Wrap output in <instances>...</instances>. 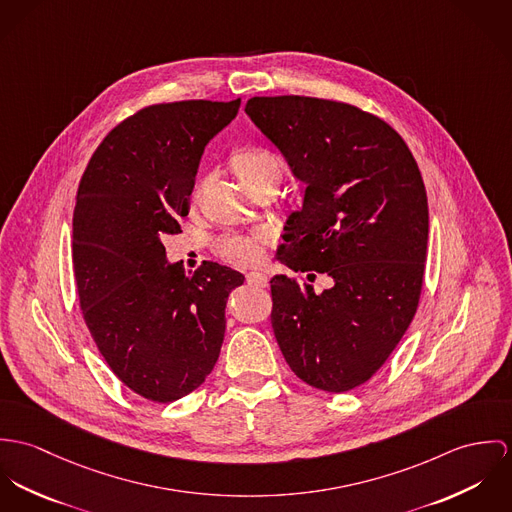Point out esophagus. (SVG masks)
Listing matches in <instances>:
<instances>
[{"mask_svg": "<svg viewBox=\"0 0 512 512\" xmlns=\"http://www.w3.org/2000/svg\"><path fill=\"white\" fill-rule=\"evenodd\" d=\"M247 283L251 284V286H257V288H265L267 283H269V279H267V275L253 271V273L247 275Z\"/></svg>", "mask_w": 512, "mask_h": 512, "instance_id": "obj_1", "label": "esophagus"}]
</instances>
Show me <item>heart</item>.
Masks as SVG:
<instances>
[{
    "label": "heart",
    "instance_id": "heart-1",
    "mask_svg": "<svg viewBox=\"0 0 512 512\" xmlns=\"http://www.w3.org/2000/svg\"><path fill=\"white\" fill-rule=\"evenodd\" d=\"M235 167L241 174V178L247 182L249 188L255 184L283 174V165L281 159L267 149H247L241 151L235 157ZM206 184V178L198 182L194 196L198 198L202 188ZM265 231H255V233H231L218 241V253L235 265H253L261 259V245L265 241Z\"/></svg>",
    "mask_w": 512,
    "mask_h": 512
}]
</instances>
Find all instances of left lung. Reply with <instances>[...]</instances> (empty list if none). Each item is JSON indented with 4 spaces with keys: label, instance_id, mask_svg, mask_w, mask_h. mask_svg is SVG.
<instances>
[{
    "label": "left lung",
    "instance_id": "obj_1",
    "mask_svg": "<svg viewBox=\"0 0 512 512\" xmlns=\"http://www.w3.org/2000/svg\"><path fill=\"white\" fill-rule=\"evenodd\" d=\"M245 114L304 182L277 259L308 283L271 279V324L286 363L310 387L345 393L369 381L408 330L420 300L428 198L397 131L355 106L251 98Z\"/></svg>",
    "mask_w": 512,
    "mask_h": 512
}]
</instances>
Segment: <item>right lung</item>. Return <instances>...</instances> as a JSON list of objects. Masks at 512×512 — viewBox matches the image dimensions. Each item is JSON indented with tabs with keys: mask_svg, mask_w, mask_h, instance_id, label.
Instances as JSON below:
<instances>
[{
	"mask_svg": "<svg viewBox=\"0 0 512 512\" xmlns=\"http://www.w3.org/2000/svg\"><path fill=\"white\" fill-rule=\"evenodd\" d=\"M241 100L157 104L114 127L82 174L72 218V267L86 326L117 379L172 402L212 373L229 292L245 277L206 261L184 275L163 239L188 216L204 147Z\"/></svg>",
	"mask_w": 512,
	"mask_h": 512,
	"instance_id": "add662e5",
	"label": "right lung"
}]
</instances>
